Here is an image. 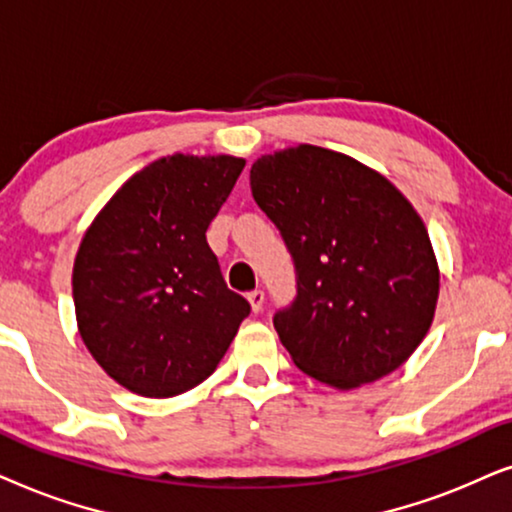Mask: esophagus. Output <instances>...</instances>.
Listing matches in <instances>:
<instances>
[{
    "label": "esophagus",
    "instance_id": "34e87169",
    "mask_svg": "<svg viewBox=\"0 0 512 512\" xmlns=\"http://www.w3.org/2000/svg\"><path fill=\"white\" fill-rule=\"evenodd\" d=\"M248 302H250V309L255 313L262 311V304H264V292L262 290H252L248 292Z\"/></svg>",
    "mask_w": 512,
    "mask_h": 512
}]
</instances>
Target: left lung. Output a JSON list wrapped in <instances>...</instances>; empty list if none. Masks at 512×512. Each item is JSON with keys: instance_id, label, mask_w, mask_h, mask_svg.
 <instances>
[{"instance_id": "obj_1", "label": "left lung", "mask_w": 512, "mask_h": 512, "mask_svg": "<svg viewBox=\"0 0 512 512\" xmlns=\"http://www.w3.org/2000/svg\"><path fill=\"white\" fill-rule=\"evenodd\" d=\"M250 189L295 262L297 297L274 327L299 370L339 391L398 370L440 292L412 203L377 170L316 145L264 154Z\"/></svg>"}]
</instances>
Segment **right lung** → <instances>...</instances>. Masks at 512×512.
I'll list each match as a JSON object with an SVG mask.
<instances>
[{"mask_svg": "<svg viewBox=\"0 0 512 512\" xmlns=\"http://www.w3.org/2000/svg\"><path fill=\"white\" fill-rule=\"evenodd\" d=\"M243 166L227 154L163 156L126 180L81 238L79 335L128 391L173 398L199 386L250 313L206 241Z\"/></svg>", "mask_w": 512, "mask_h": 512, "instance_id": "1", "label": "right lung"}]
</instances>
